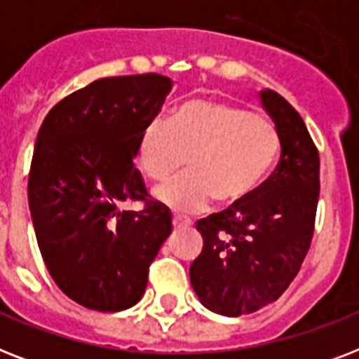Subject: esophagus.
<instances>
[{
	"mask_svg": "<svg viewBox=\"0 0 359 359\" xmlns=\"http://www.w3.org/2000/svg\"><path fill=\"white\" fill-rule=\"evenodd\" d=\"M173 225L175 227H188V225H191V219L179 216V214H173Z\"/></svg>",
	"mask_w": 359,
	"mask_h": 359,
	"instance_id": "34e87169",
	"label": "esophagus"
}]
</instances>
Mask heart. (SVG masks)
<instances>
[{"label":"heart","instance_id":"obj_1","mask_svg":"<svg viewBox=\"0 0 359 359\" xmlns=\"http://www.w3.org/2000/svg\"><path fill=\"white\" fill-rule=\"evenodd\" d=\"M278 128L248 108L216 98H194L171 121L154 117L135 145L141 173L163 180L186 163L190 171L165 180L154 197L180 212H199L216 201L236 208L250 201L279 156Z\"/></svg>","mask_w":359,"mask_h":359}]
</instances>
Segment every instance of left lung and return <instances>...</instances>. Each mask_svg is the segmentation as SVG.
<instances>
[{
    "mask_svg": "<svg viewBox=\"0 0 359 359\" xmlns=\"http://www.w3.org/2000/svg\"><path fill=\"white\" fill-rule=\"evenodd\" d=\"M281 158L250 201L199 219L203 251L191 287L210 311L240 317L272 304L296 278L315 231L320 158L300 114L279 93L262 91Z\"/></svg>",
    "mask_w": 359,
    "mask_h": 359,
    "instance_id": "obj_1",
    "label": "left lung"
}]
</instances>
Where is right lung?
Returning <instances> with one entry per match:
<instances>
[{
    "instance_id": "obj_1",
    "label": "right lung",
    "mask_w": 359,
    "mask_h": 359,
    "mask_svg": "<svg viewBox=\"0 0 359 359\" xmlns=\"http://www.w3.org/2000/svg\"><path fill=\"white\" fill-rule=\"evenodd\" d=\"M169 89L152 72L95 80L55 104L36 134L27 196L39 250L55 285L87 309L137 304L173 231L134 168L140 132ZM130 202L142 210L126 211Z\"/></svg>"
}]
</instances>
